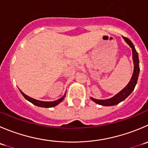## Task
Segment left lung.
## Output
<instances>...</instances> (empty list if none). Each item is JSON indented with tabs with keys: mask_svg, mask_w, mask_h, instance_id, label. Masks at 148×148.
Wrapping results in <instances>:
<instances>
[{
	"mask_svg": "<svg viewBox=\"0 0 148 148\" xmlns=\"http://www.w3.org/2000/svg\"><path fill=\"white\" fill-rule=\"evenodd\" d=\"M123 38L125 40V42L130 45V48H132V59L133 62H134V72H133L131 80L128 83V84L121 91H120L116 95H114V97H110L109 99H106V100H97V99H95L93 97H90L92 101L97 103V104L101 105V106H112L121 103V101L125 100L132 92L134 87H135L136 84L137 82L139 73H140V65H139L140 61H139L138 53L137 52L134 45H133V43L130 39L125 38V37H123Z\"/></svg>",
	"mask_w": 148,
	"mask_h": 148,
	"instance_id": "left-lung-1",
	"label": "left lung"
}]
</instances>
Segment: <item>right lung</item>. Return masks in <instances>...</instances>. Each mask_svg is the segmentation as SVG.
<instances>
[{"label": "right lung", "mask_w": 148, "mask_h": 148, "mask_svg": "<svg viewBox=\"0 0 148 148\" xmlns=\"http://www.w3.org/2000/svg\"><path fill=\"white\" fill-rule=\"evenodd\" d=\"M20 92H21V93L22 94V95L24 96V98H25L26 100H27L28 101H29L30 103H32V104L35 105V106H39V107H42V108L54 107V106H57L58 104H59L61 101H63V100H64V97H65V96H66V94H65L62 97H61V98L58 99V100H55V101L46 102V101H41V100H36V99L32 98V97H29L28 95H27L24 94V93L22 91H21V90H20Z\"/></svg>", "instance_id": "1"}]
</instances>
